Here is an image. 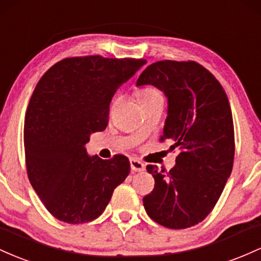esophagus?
<instances>
[{
    "label": "esophagus",
    "mask_w": 261,
    "mask_h": 261,
    "mask_svg": "<svg viewBox=\"0 0 261 261\" xmlns=\"http://www.w3.org/2000/svg\"><path fill=\"white\" fill-rule=\"evenodd\" d=\"M130 169L132 171H143L145 169V165L142 162L137 159H130Z\"/></svg>",
    "instance_id": "esophagus-1"
}]
</instances>
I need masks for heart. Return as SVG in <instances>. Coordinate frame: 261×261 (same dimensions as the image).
I'll return each mask as SVG.
<instances>
[{
    "label": "heart",
    "mask_w": 261,
    "mask_h": 261,
    "mask_svg": "<svg viewBox=\"0 0 261 261\" xmlns=\"http://www.w3.org/2000/svg\"><path fill=\"white\" fill-rule=\"evenodd\" d=\"M136 96L138 98L139 103L142 105V107L146 106V105L154 103L156 101H163V95L159 91V89L155 86H150V85L137 90Z\"/></svg>",
    "instance_id": "1"
}]
</instances>
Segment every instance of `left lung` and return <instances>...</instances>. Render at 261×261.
Masks as SVG:
<instances>
[{
  "instance_id": "1",
  "label": "left lung",
  "mask_w": 261,
  "mask_h": 261,
  "mask_svg": "<svg viewBox=\"0 0 261 261\" xmlns=\"http://www.w3.org/2000/svg\"><path fill=\"white\" fill-rule=\"evenodd\" d=\"M153 85L168 97L160 142L178 148L170 171L148 165L154 190L143 197L153 221L170 229L198 224L221 197L234 162V125L227 93L196 61L162 60L149 65L137 86Z\"/></svg>"
}]
</instances>
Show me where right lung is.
Here are the masks:
<instances>
[{"instance_id":"1","label":"right lung","mask_w":261,"mask_h":261,"mask_svg":"<svg viewBox=\"0 0 261 261\" xmlns=\"http://www.w3.org/2000/svg\"><path fill=\"white\" fill-rule=\"evenodd\" d=\"M144 64L101 55L66 58L37 84L24 119L25 166L34 191L59 221L96 219L129 174L127 156H90L85 144L91 133L106 129L112 97Z\"/></svg>"}]
</instances>
